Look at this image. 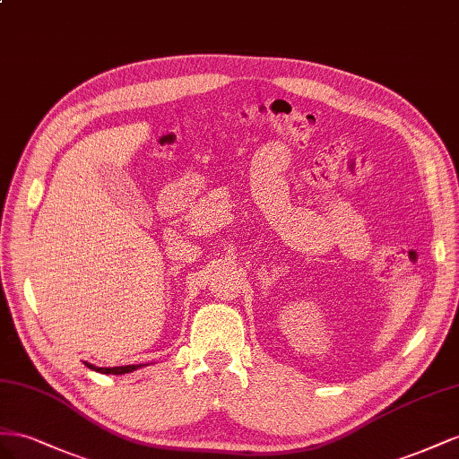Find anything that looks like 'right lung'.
<instances>
[{"label":"right lung","instance_id":"1","mask_svg":"<svg viewBox=\"0 0 459 459\" xmlns=\"http://www.w3.org/2000/svg\"><path fill=\"white\" fill-rule=\"evenodd\" d=\"M86 365L90 369H94L98 373H106V375H125V373H130V371H136V369L143 368L142 363L140 365H125V368H123V365H121V368H96V365H91V363H86Z\"/></svg>","mask_w":459,"mask_h":459}]
</instances>
